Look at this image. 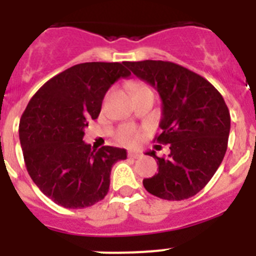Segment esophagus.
<instances>
[{
	"label": "esophagus",
	"mask_w": 256,
	"mask_h": 256,
	"mask_svg": "<svg viewBox=\"0 0 256 256\" xmlns=\"http://www.w3.org/2000/svg\"><path fill=\"white\" fill-rule=\"evenodd\" d=\"M128 156H130V159H140L142 156V154L140 151H130L128 152Z\"/></svg>",
	"instance_id": "34e87169"
}]
</instances>
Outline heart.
Segmentation results:
<instances>
[{"mask_svg":"<svg viewBox=\"0 0 256 256\" xmlns=\"http://www.w3.org/2000/svg\"><path fill=\"white\" fill-rule=\"evenodd\" d=\"M144 86L137 84L134 86V91H141V90H144ZM140 138V132L133 126H123L122 130H119L118 132V140L126 144H134L136 142L138 141Z\"/></svg>","mask_w":256,"mask_h":256,"instance_id":"heart-1","label":"heart"}]
</instances>
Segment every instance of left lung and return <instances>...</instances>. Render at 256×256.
<instances>
[{
    "mask_svg": "<svg viewBox=\"0 0 256 256\" xmlns=\"http://www.w3.org/2000/svg\"><path fill=\"white\" fill-rule=\"evenodd\" d=\"M126 66L152 86L162 98V132L155 140L169 144L158 160L159 172L144 178L151 195L164 200H184L208 184L227 151L230 110L214 86L198 74L170 61H126Z\"/></svg>",
    "mask_w": 256,
    "mask_h": 256,
    "instance_id": "obj_1",
    "label": "left lung"
}]
</instances>
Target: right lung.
<instances>
[{"label": "right lung", "instance_id": "obj_1", "mask_svg": "<svg viewBox=\"0 0 256 256\" xmlns=\"http://www.w3.org/2000/svg\"><path fill=\"white\" fill-rule=\"evenodd\" d=\"M130 72L120 62H83L47 80L30 98L19 124L26 170L55 204L83 209L108 192L112 165L124 148L92 150L84 128L97 119L108 90Z\"/></svg>", "mask_w": 256, "mask_h": 256}]
</instances>
